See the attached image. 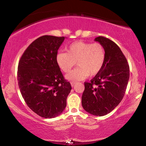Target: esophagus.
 <instances>
[{
	"instance_id": "1",
	"label": "esophagus",
	"mask_w": 146,
	"mask_h": 146,
	"mask_svg": "<svg viewBox=\"0 0 146 146\" xmlns=\"http://www.w3.org/2000/svg\"><path fill=\"white\" fill-rule=\"evenodd\" d=\"M75 84H76V82H71V86H72V87H73V86L75 85Z\"/></svg>"
}]
</instances>
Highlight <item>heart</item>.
<instances>
[{"instance_id": "1", "label": "heart", "mask_w": 146, "mask_h": 146, "mask_svg": "<svg viewBox=\"0 0 146 146\" xmlns=\"http://www.w3.org/2000/svg\"><path fill=\"white\" fill-rule=\"evenodd\" d=\"M106 59V51L100 43L84 41L74 42L67 48V53L59 52L56 55L58 67L68 73L75 65L78 66L66 76L70 80H82L89 76H95L102 70Z\"/></svg>"}]
</instances>
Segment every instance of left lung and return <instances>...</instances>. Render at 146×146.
<instances>
[{
    "label": "left lung",
    "mask_w": 146,
    "mask_h": 146,
    "mask_svg": "<svg viewBox=\"0 0 146 146\" xmlns=\"http://www.w3.org/2000/svg\"><path fill=\"white\" fill-rule=\"evenodd\" d=\"M95 40L105 49V62L90 82H84L82 105L86 111L101 117L113 111L122 100L129 78V66L114 42L102 36Z\"/></svg>",
    "instance_id": "obj_1"
}]
</instances>
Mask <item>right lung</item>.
Listing matches in <instances>:
<instances>
[{
	"mask_svg": "<svg viewBox=\"0 0 146 146\" xmlns=\"http://www.w3.org/2000/svg\"><path fill=\"white\" fill-rule=\"evenodd\" d=\"M64 39L40 36L27 48L19 62L17 79L22 96L28 107L43 118L61 114L71 90L56 62Z\"/></svg>",
	"mask_w": 146,
	"mask_h": 146,
	"instance_id": "right-lung-1",
	"label": "right lung"
}]
</instances>
